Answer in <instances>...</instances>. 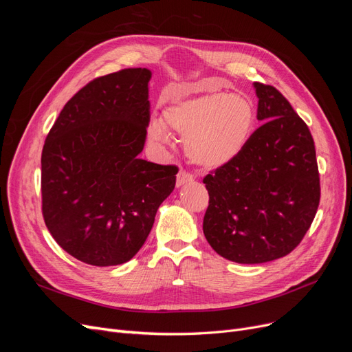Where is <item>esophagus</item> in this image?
I'll list each match as a JSON object with an SVG mask.
<instances>
[{
  "label": "esophagus",
  "instance_id": "esophagus-1",
  "mask_svg": "<svg viewBox=\"0 0 352 352\" xmlns=\"http://www.w3.org/2000/svg\"><path fill=\"white\" fill-rule=\"evenodd\" d=\"M194 180V175L190 172H186V170H180V172L177 173V177H176V185L177 186H182L188 182H192Z\"/></svg>",
  "mask_w": 352,
  "mask_h": 352
}]
</instances>
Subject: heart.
<instances>
[{
  "mask_svg": "<svg viewBox=\"0 0 352 352\" xmlns=\"http://www.w3.org/2000/svg\"><path fill=\"white\" fill-rule=\"evenodd\" d=\"M255 120L254 104L243 94L207 91L175 101L163 113V121L148 124V136L167 145L166 125L185 135V150L202 167H220L232 162L247 145Z\"/></svg>",
  "mask_w": 352,
  "mask_h": 352,
  "instance_id": "1",
  "label": "heart"
}]
</instances>
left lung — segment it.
I'll list each match as a JSON object with an SVG mask.
<instances>
[{"instance_id":"8db88e82","label":"left lung","mask_w":352,"mask_h":352,"mask_svg":"<svg viewBox=\"0 0 352 352\" xmlns=\"http://www.w3.org/2000/svg\"><path fill=\"white\" fill-rule=\"evenodd\" d=\"M264 122L243 150L202 179L208 207L204 235L221 257L241 264L278 260L310 229L320 175L310 129L272 85L254 83Z\"/></svg>"}]
</instances>
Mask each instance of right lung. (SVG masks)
Returning <instances> with one entry per match:
<instances>
[{"label": "right lung", "instance_id": "right-lung-1", "mask_svg": "<svg viewBox=\"0 0 352 352\" xmlns=\"http://www.w3.org/2000/svg\"><path fill=\"white\" fill-rule=\"evenodd\" d=\"M148 69L95 78L66 102L42 148V216L56 242L98 267L141 250L177 167L140 158L150 123Z\"/></svg>", "mask_w": 352, "mask_h": 352}]
</instances>
